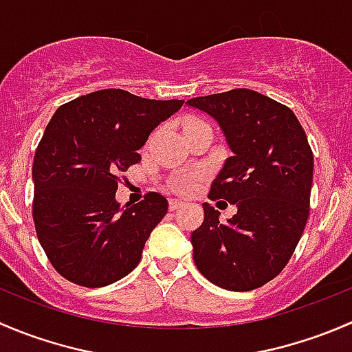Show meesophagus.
<instances>
[{
    "label": "esophagus",
    "instance_id": "34e87169",
    "mask_svg": "<svg viewBox=\"0 0 352 352\" xmlns=\"http://www.w3.org/2000/svg\"><path fill=\"white\" fill-rule=\"evenodd\" d=\"M184 204H186V202H184L182 199H170V209H172V211H175V209L182 208Z\"/></svg>",
    "mask_w": 352,
    "mask_h": 352
}]
</instances>
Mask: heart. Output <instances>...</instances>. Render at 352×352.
<instances>
[{"label": "heart", "instance_id": "obj_1", "mask_svg": "<svg viewBox=\"0 0 352 352\" xmlns=\"http://www.w3.org/2000/svg\"><path fill=\"white\" fill-rule=\"evenodd\" d=\"M196 124H202V122H199V120H190V122H187L186 124V129H189L190 126H196ZM194 177H187V179H184L182 182L179 184V189H182V190H190L192 189V186H194Z\"/></svg>", "mask_w": 352, "mask_h": 352}]
</instances>
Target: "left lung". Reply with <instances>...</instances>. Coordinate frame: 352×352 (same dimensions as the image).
<instances>
[{
	"instance_id": "left-lung-1",
	"label": "left lung",
	"mask_w": 352,
	"mask_h": 352,
	"mask_svg": "<svg viewBox=\"0 0 352 352\" xmlns=\"http://www.w3.org/2000/svg\"><path fill=\"white\" fill-rule=\"evenodd\" d=\"M218 122L233 156L212 180L209 199L236 214L219 221L208 202L190 235L194 262L212 285L250 291L285 269L301 239L314 182V155L293 110L247 88L187 100Z\"/></svg>"
}]
</instances>
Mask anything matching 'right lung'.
<instances>
[{
	"mask_svg": "<svg viewBox=\"0 0 352 352\" xmlns=\"http://www.w3.org/2000/svg\"><path fill=\"white\" fill-rule=\"evenodd\" d=\"M182 105L109 88L67 102L49 120L32 166V214L45 255L67 281L102 287L140 264L168 201L150 192L120 208L119 173L141 162L151 131Z\"/></svg>",
	"mask_w": 352,
	"mask_h": 352,
	"instance_id": "1",
	"label": "right lung"
}]
</instances>
